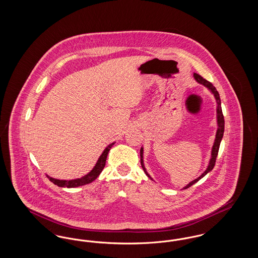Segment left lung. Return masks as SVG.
Masks as SVG:
<instances>
[{
    "label": "left lung",
    "mask_w": 258,
    "mask_h": 258,
    "mask_svg": "<svg viewBox=\"0 0 258 258\" xmlns=\"http://www.w3.org/2000/svg\"><path fill=\"white\" fill-rule=\"evenodd\" d=\"M194 77L195 79L197 80V82H198L199 84H202L204 86L206 87L208 90L211 91V93L214 95V97L216 98V101H217V123H218V130H217V134H216V138H215V142H214V145L212 147V152H211V159L209 161L208 166H207V169L205 171L203 172L198 178H197L196 180L191 181L190 183L186 184L184 187H183V189H185L189 186H191L192 184L197 183L200 179H202L207 173L211 171L214 166H215V163H216V160H217V156H218V153H219V149H220V145H221V139H222V136H223V133H224V119H223V115H222V110H221V98H220V95H219V92L216 90V88L213 86V84L211 82L207 81L206 79H204L202 76H200L199 74H194ZM140 161H141V166L143 168V170L145 172V174L147 175L148 177L152 179V177L148 174L147 170L144 166V161H143V148L140 149Z\"/></svg>",
    "instance_id": "left-lung-1"
}]
</instances>
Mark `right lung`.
I'll use <instances>...</instances> for the list:
<instances>
[{
    "label": "right lung",
    "mask_w": 258,
    "mask_h": 258,
    "mask_svg": "<svg viewBox=\"0 0 258 258\" xmlns=\"http://www.w3.org/2000/svg\"><path fill=\"white\" fill-rule=\"evenodd\" d=\"M114 144H115V142L111 143L104 149V151L102 152V154L98 158V161H97L96 165L94 166V168L89 172L87 175L83 176L82 178H78V179H74V180H59V179H54L50 176H47L48 179L53 184H57L58 186H61V187H76V186H80V185H84V184L92 183L93 181H95L98 178V175L103 170V168L105 166L106 159H107V155H108L111 148Z\"/></svg>",
    "instance_id": "add662e5"
}]
</instances>
